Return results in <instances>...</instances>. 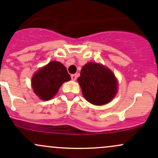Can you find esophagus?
Wrapping results in <instances>:
<instances>
[{
	"instance_id": "34e87169",
	"label": "esophagus",
	"mask_w": 158,
	"mask_h": 158,
	"mask_svg": "<svg viewBox=\"0 0 158 158\" xmlns=\"http://www.w3.org/2000/svg\"><path fill=\"white\" fill-rule=\"evenodd\" d=\"M71 79H72L73 81H76V79H77V75L76 74H73V75H71Z\"/></svg>"
}]
</instances>
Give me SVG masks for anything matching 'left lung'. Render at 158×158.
<instances>
[{
  "mask_svg": "<svg viewBox=\"0 0 158 158\" xmlns=\"http://www.w3.org/2000/svg\"><path fill=\"white\" fill-rule=\"evenodd\" d=\"M78 82L82 94L94 105L106 104L117 92V81L111 71L97 63L83 66Z\"/></svg>",
  "mask_w": 158,
  "mask_h": 158,
  "instance_id": "obj_1",
  "label": "left lung"
}]
</instances>
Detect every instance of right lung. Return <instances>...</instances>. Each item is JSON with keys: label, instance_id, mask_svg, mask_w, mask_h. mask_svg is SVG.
<instances>
[{"label": "right lung", "instance_id": "right-lung-1", "mask_svg": "<svg viewBox=\"0 0 158 158\" xmlns=\"http://www.w3.org/2000/svg\"><path fill=\"white\" fill-rule=\"evenodd\" d=\"M70 79L64 66L60 62L52 61L34 74L31 82L34 93L43 100H48L56 94L64 82Z\"/></svg>", "mask_w": 158, "mask_h": 158}]
</instances>
